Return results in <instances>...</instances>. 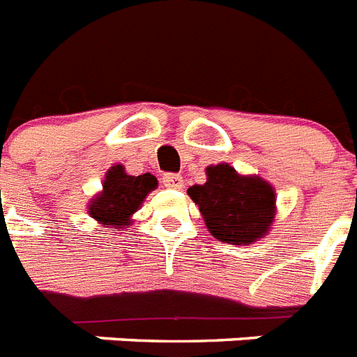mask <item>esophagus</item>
I'll use <instances>...</instances> for the list:
<instances>
[{
  "instance_id": "obj_1",
  "label": "esophagus",
  "mask_w": 357,
  "mask_h": 357,
  "mask_svg": "<svg viewBox=\"0 0 357 357\" xmlns=\"http://www.w3.org/2000/svg\"><path fill=\"white\" fill-rule=\"evenodd\" d=\"M162 182H164L165 188H173V190H181L184 186L182 175H178V173H165L162 176Z\"/></svg>"
}]
</instances>
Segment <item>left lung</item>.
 <instances>
[{
    "mask_svg": "<svg viewBox=\"0 0 357 357\" xmlns=\"http://www.w3.org/2000/svg\"><path fill=\"white\" fill-rule=\"evenodd\" d=\"M208 181L192 186L188 195L199 204L213 238L249 245L267 234L275 218L273 186L258 176H239L228 164L206 169Z\"/></svg>",
    "mask_w": 357,
    "mask_h": 357,
    "instance_id": "left-lung-1",
    "label": "left lung"
}]
</instances>
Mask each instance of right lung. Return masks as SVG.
I'll return each instance as SVG.
<instances>
[{"label":"right lung","instance_id":"right-lung-1","mask_svg":"<svg viewBox=\"0 0 357 357\" xmlns=\"http://www.w3.org/2000/svg\"><path fill=\"white\" fill-rule=\"evenodd\" d=\"M156 178L151 173L132 176L123 171V165H114L107 173L102 192L90 204V215L101 225L116 228L127 227L129 218L144 202L147 193L156 188Z\"/></svg>","mask_w":357,"mask_h":357}]
</instances>
